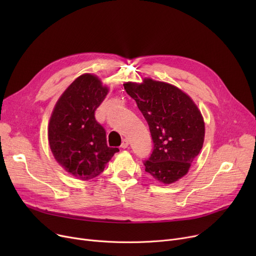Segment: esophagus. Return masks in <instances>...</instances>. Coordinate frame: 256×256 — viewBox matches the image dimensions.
I'll return each mask as SVG.
<instances>
[{
  "label": "esophagus",
  "mask_w": 256,
  "mask_h": 256,
  "mask_svg": "<svg viewBox=\"0 0 256 256\" xmlns=\"http://www.w3.org/2000/svg\"><path fill=\"white\" fill-rule=\"evenodd\" d=\"M128 146V141L126 139H124V140H122V142H121L120 147H121V148H126Z\"/></svg>",
  "instance_id": "obj_1"
}]
</instances>
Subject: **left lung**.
Returning <instances> with one entry per match:
<instances>
[{"label":"left lung","mask_w":256,"mask_h":256,"mask_svg":"<svg viewBox=\"0 0 256 256\" xmlns=\"http://www.w3.org/2000/svg\"><path fill=\"white\" fill-rule=\"evenodd\" d=\"M148 124L154 150L145 171L163 184L189 171L204 141V121L192 98L178 87L152 78L124 84Z\"/></svg>","instance_id":"left-lung-1"}]
</instances>
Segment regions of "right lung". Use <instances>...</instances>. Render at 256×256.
<instances>
[{"label": "right lung", "instance_id": "right-lung-1", "mask_svg": "<svg viewBox=\"0 0 256 256\" xmlns=\"http://www.w3.org/2000/svg\"><path fill=\"white\" fill-rule=\"evenodd\" d=\"M108 92L96 76L85 74L67 87L52 110L48 130L50 150L78 180L100 176L119 152L106 145V130L94 116Z\"/></svg>", "mask_w": 256, "mask_h": 256}]
</instances>
